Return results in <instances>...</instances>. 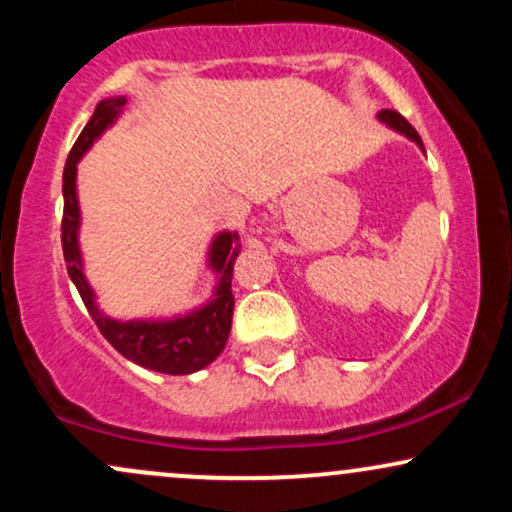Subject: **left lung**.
<instances>
[{"mask_svg":"<svg viewBox=\"0 0 512 512\" xmlns=\"http://www.w3.org/2000/svg\"><path fill=\"white\" fill-rule=\"evenodd\" d=\"M378 120H380V122H385V125L390 127V129H395V132L404 134V137H409L411 142H414L416 146H419L421 151H424V142H421L419 132H416V129L411 127L409 122L404 120V117L397 113V110H380V113H378Z\"/></svg>","mask_w":512,"mask_h":512,"instance_id":"1","label":"left lung"}]
</instances>
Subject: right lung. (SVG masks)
<instances>
[{
	"instance_id": "right-lung-1",
	"label": "right lung",
	"mask_w": 512,
	"mask_h": 512,
	"mask_svg": "<svg viewBox=\"0 0 512 512\" xmlns=\"http://www.w3.org/2000/svg\"><path fill=\"white\" fill-rule=\"evenodd\" d=\"M127 105L125 96L105 98L96 105L91 120L81 129L62 175L64 195V216H62V250L67 262L69 279L74 281L81 301H84L88 315L98 325V330L122 356L134 361L137 366L156 370L166 375H190L207 368L216 356L221 354L228 342L233 322V264L240 252V238L236 231H221L211 240L207 264L216 274V289L211 298L199 308L185 315L158 317V320H115L98 308L96 293L86 281L84 260L79 248V226L81 209L76 197V163L91 149L93 142L115 125L122 108Z\"/></svg>"
}]
</instances>
